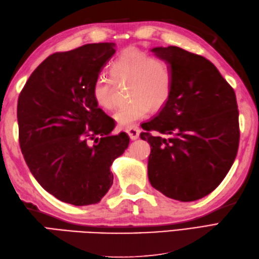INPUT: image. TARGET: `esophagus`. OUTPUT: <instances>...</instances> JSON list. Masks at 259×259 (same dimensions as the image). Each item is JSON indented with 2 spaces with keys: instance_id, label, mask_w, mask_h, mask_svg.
<instances>
[{
  "instance_id": "34e87169",
  "label": "esophagus",
  "mask_w": 259,
  "mask_h": 259,
  "mask_svg": "<svg viewBox=\"0 0 259 259\" xmlns=\"http://www.w3.org/2000/svg\"><path fill=\"white\" fill-rule=\"evenodd\" d=\"M126 134H128L129 138L131 140H136V139L139 138L140 129L138 128V126H130V128L126 129Z\"/></svg>"
}]
</instances>
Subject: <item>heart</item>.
<instances>
[{"mask_svg": "<svg viewBox=\"0 0 259 259\" xmlns=\"http://www.w3.org/2000/svg\"><path fill=\"white\" fill-rule=\"evenodd\" d=\"M111 78L99 75L93 82V100L102 109L114 107L115 82L129 83L131 101L118 109L113 119L121 126H131L145 119L151 107L159 109L169 100L172 89V74L164 60L151 57L137 48H128L110 65Z\"/></svg>", "mask_w": 259, "mask_h": 259, "instance_id": "b5f03b06", "label": "heart"}]
</instances>
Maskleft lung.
<instances>
[{
	"mask_svg": "<svg viewBox=\"0 0 259 259\" xmlns=\"http://www.w3.org/2000/svg\"><path fill=\"white\" fill-rule=\"evenodd\" d=\"M151 52L168 63L172 89L161 111L142 126L141 139L151 147L148 178L171 199L198 200L217 188L237 155L235 91L201 56L172 46Z\"/></svg>",
	"mask_w": 259,
	"mask_h": 259,
	"instance_id": "1",
	"label": "left lung"
}]
</instances>
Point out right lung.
Instances as JSON below:
<instances>
[{"instance_id":"1","label":"right lung","mask_w":259,"mask_h":259,"mask_svg":"<svg viewBox=\"0 0 259 259\" xmlns=\"http://www.w3.org/2000/svg\"><path fill=\"white\" fill-rule=\"evenodd\" d=\"M114 53L108 42L54 53L33 71L18 100L27 167L43 189L74 206L102 199L113 183L110 167L129 146L126 134L111 135L114 120L92 97L93 82Z\"/></svg>"}]
</instances>
